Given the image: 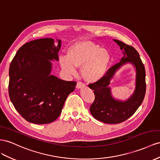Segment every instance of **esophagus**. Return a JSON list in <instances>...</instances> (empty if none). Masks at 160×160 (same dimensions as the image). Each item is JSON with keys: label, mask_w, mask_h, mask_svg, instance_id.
I'll list each match as a JSON object with an SVG mask.
<instances>
[{"label": "esophagus", "mask_w": 160, "mask_h": 160, "mask_svg": "<svg viewBox=\"0 0 160 160\" xmlns=\"http://www.w3.org/2000/svg\"><path fill=\"white\" fill-rule=\"evenodd\" d=\"M85 87V84L83 83H82V82L81 81H79L77 82V85H76V88L77 89H79V88H83Z\"/></svg>", "instance_id": "34e87169"}]
</instances>
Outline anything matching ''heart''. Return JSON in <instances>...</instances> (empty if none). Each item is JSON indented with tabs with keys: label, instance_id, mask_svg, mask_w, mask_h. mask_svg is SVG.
Masks as SVG:
<instances>
[{
	"label": "heart",
	"instance_id": "obj_1",
	"mask_svg": "<svg viewBox=\"0 0 160 160\" xmlns=\"http://www.w3.org/2000/svg\"><path fill=\"white\" fill-rule=\"evenodd\" d=\"M67 57L59 59L62 69L75 74V67L82 68V76L88 82L101 79L108 69L111 60L108 51L90 41L77 42L72 44L67 51Z\"/></svg>",
	"mask_w": 160,
	"mask_h": 160
}]
</instances>
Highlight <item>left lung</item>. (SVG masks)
<instances>
[{
    "mask_svg": "<svg viewBox=\"0 0 160 160\" xmlns=\"http://www.w3.org/2000/svg\"><path fill=\"white\" fill-rule=\"evenodd\" d=\"M114 41L120 46V49L124 50V57L120 62L110 67L101 79L89 84L95 95L94 101L89 108L91 114L98 120L107 124H118L130 118L143 102L146 92L145 67L138 52L134 47L123 42ZM128 62L132 63L136 67V89L127 101H116L111 96L109 88L110 79L116 70Z\"/></svg>",
    "mask_w": 160,
    "mask_h": 160,
    "instance_id": "obj_1",
    "label": "left lung"
}]
</instances>
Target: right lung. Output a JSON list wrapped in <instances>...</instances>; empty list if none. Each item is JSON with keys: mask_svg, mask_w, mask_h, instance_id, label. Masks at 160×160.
I'll list each match as a JSON object with an SVG mask.
<instances>
[{"mask_svg": "<svg viewBox=\"0 0 160 160\" xmlns=\"http://www.w3.org/2000/svg\"><path fill=\"white\" fill-rule=\"evenodd\" d=\"M33 40L17 52L9 67L8 95L15 108L27 121L48 124L57 119L67 98L75 90L76 81L50 75L49 60H58L60 40Z\"/></svg>", "mask_w": 160, "mask_h": 160, "instance_id": "1", "label": "right lung"}]
</instances>
